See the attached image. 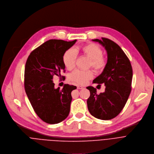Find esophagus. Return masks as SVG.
<instances>
[{
	"mask_svg": "<svg viewBox=\"0 0 154 154\" xmlns=\"http://www.w3.org/2000/svg\"><path fill=\"white\" fill-rule=\"evenodd\" d=\"M77 88L78 89H83L84 87L82 86H81V85H77Z\"/></svg>",
	"mask_w": 154,
	"mask_h": 154,
	"instance_id": "34e87169",
	"label": "esophagus"
}]
</instances>
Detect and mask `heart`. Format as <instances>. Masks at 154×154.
I'll return each mask as SVG.
<instances>
[{"label":"heart","mask_w":154,"mask_h":154,"mask_svg":"<svg viewBox=\"0 0 154 154\" xmlns=\"http://www.w3.org/2000/svg\"><path fill=\"white\" fill-rule=\"evenodd\" d=\"M76 53H81L90 59L87 67H92L95 72H101L106 67L107 60L103 55L102 48L97 44L89 43L88 44L78 47L75 50L69 49L66 50L63 56V63L69 70H72L75 67L76 59ZM94 76V72L91 70H76L70 74L69 79L70 81L78 84H85L88 81Z\"/></svg>","instance_id":"1"}]
</instances>
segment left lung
I'll list each match as a JSON object with an SVG mask.
<instances>
[{
	"label": "left lung",
	"instance_id": "1",
	"mask_svg": "<svg viewBox=\"0 0 154 154\" xmlns=\"http://www.w3.org/2000/svg\"><path fill=\"white\" fill-rule=\"evenodd\" d=\"M93 39L102 44L107 53V63L103 73L93 82L104 83L105 91L97 94L94 87H87L90 95L87 101L90 114L94 117L109 120L116 117L124 108L132 90L133 76L130 60L121 47L112 40L101 38Z\"/></svg>",
	"mask_w": 154,
	"mask_h": 154
}]
</instances>
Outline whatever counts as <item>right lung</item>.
I'll return each instance as SVG.
<instances>
[{"label": "right lung", "mask_w": 154, "mask_h": 154, "mask_svg": "<svg viewBox=\"0 0 154 154\" xmlns=\"http://www.w3.org/2000/svg\"><path fill=\"white\" fill-rule=\"evenodd\" d=\"M76 41L50 39L31 52L26 60L24 72L26 94L35 113L48 124L59 123L69 114L71 92L76 87L64 84L63 89L56 88L53 78L60 75L61 70L65 72L63 54Z\"/></svg>", "instance_id": "right-lung-1"}]
</instances>
